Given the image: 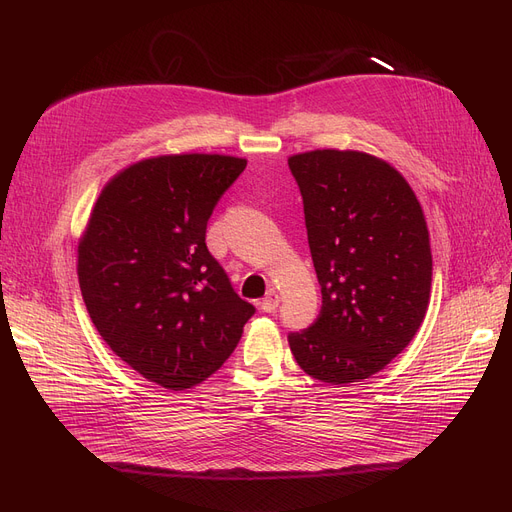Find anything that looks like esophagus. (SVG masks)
Listing matches in <instances>:
<instances>
[{
	"instance_id": "1",
	"label": "esophagus",
	"mask_w": 512,
	"mask_h": 512,
	"mask_svg": "<svg viewBox=\"0 0 512 512\" xmlns=\"http://www.w3.org/2000/svg\"><path fill=\"white\" fill-rule=\"evenodd\" d=\"M278 305H280V295L274 291V288H270L268 295H265L263 301H261V309L268 311V314H272V311H276Z\"/></svg>"
}]
</instances>
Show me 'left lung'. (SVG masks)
<instances>
[{
	"label": "left lung",
	"mask_w": 512,
	"mask_h": 512,
	"mask_svg": "<svg viewBox=\"0 0 512 512\" xmlns=\"http://www.w3.org/2000/svg\"><path fill=\"white\" fill-rule=\"evenodd\" d=\"M288 167L322 288L318 320L291 332L288 345L314 379L358 383L402 353L427 314V221L402 173L372 154L311 150Z\"/></svg>",
	"instance_id": "left-lung-1"
}]
</instances>
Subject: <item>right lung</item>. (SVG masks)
I'll return each instance as SVG.
<instances>
[{"label": "right lung", "instance_id": "add662e5", "mask_svg": "<svg viewBox=\"0 0 512 512\" xmlns=\"http://www.w3.org/2000/svg\"><path fill=\"white\" fill-rule=\"evenodd\" d=\"M247 161L169 154L117 173L79 242V286L100 337L144 379L190 389L221 368L255 307L209 253L207 221Z\"/></svg>", "mask_w": 512, "mask_h": 512}]
</instances>
